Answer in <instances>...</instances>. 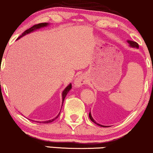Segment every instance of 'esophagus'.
<instances>
[{"mask_svg":"<svg viewBox=\"0 0 153 153\" xmlns=\"http://www.w3.org/2000/svg\"><path fill=\"white\" fill-rule=\"evenodd\" d=\"M87 82V79H86V76L84 74H81L79 76H78L76 78V79L74 81V86L75 87L79 88L80 86H82L84 84H85Z\"/></svg>","mask_w":153,"mask_h":153,"instance_id":"esophagus-1","label":"esophagus"}]
</instances>
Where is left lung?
<instances>
[{
	"label": "left lung",
	"instance_id": "obj_1",
	"mask_svg": "<svg viewBox=\"0 0 153 153\" xmlns=\"http://www.w3.org/2000/svg\"><path fill=\"white\" fill-rule=\"evenodd\" d=\"M127 42H128V44H129L130 47H132V48H139V45H138V44H137V42H134V41H132V40H127ZM88 116H89V118H90V119H91V121H92V122H94V123L97 124V125L99 126H101V127H108V126H102V125H101V124L98 123L96 122L95 120H94V118H92L91 114V112H89V114H88Z\"/></svg>",
	"mask_w": 153,
	"mask_h": 153
}]
</instances>
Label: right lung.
Listing matches in <instances>:
<instances>
[{
	"mask_svg": "<svg viewBox=\"0 0 153 153\" xmlns=\"http://www.w3.org/2000/svg\"><path fill=\"white\" fill-rule=\"evenodd\" d=\"M48 25H49L48 22H42V23H39V24L35 25H33V27H31L30 28H29V29L26 30L25 31L24 33H22L20 37H18V38L17 39H19L20 38H21L22 37L25 36V35H27V34H29V33H33V32H34L35 30H37L39 29V28L46 27V26H48ZM71 88V84H69V85H68L67 87L65 88V90H64L63 92H62V105H63L64 101H65V99L66 96L67 95L68 92L70 91ZM59 114H60V113L57 115V116H56L55 118H53V119H52V120H46V121H35V120H33V121H35V122H37V123H50L54 121V120H55L56 118H57L58 116H59Z\"/></svg>",
	"mask_w": 153,
	"mask_h": 153,
	"instance_id": "obj_1",
	"label": "right lung"
}]
</instances>
